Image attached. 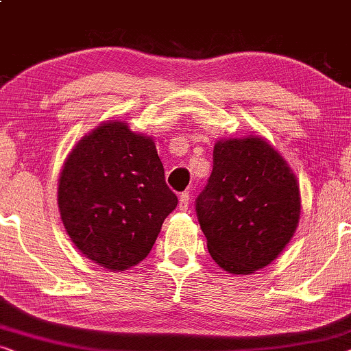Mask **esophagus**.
Masks as SVG:
<instances>
[{
	"mask_svg": "<svg viewBox=\"0 0 351 351\" xmlns=\"http://www.w3.org/2000/svg\"><path fill=\"white\" fill-rule=\"evenodd\" d=\"M189 204H191L189 192H182V194L180 195V210L187 211V210H189Z\"/></svg>",
	"mask_w": 351,
	"mask_h": 351,
	"instance_id": "34e87169",
	"label": "esophagus"
}]
</instances>
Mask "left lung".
Segmentation results:
<instances>
[{
	"label": "left lung",
	"mask_w": 351,
	"mask_h": 351,
	"mask_svg": "<svg viewBox=\"0 0 351 351\" xmlns=\"http://www.w3.org/2000/svg\"><path fill=\"white\" fill-rule=\"evenodd\" d=\"M195 210L215 263L232 275L254 274L278 258L298 229V178L263 136L223 138Z\"/></svg>",
	"instance_id": "1"
}]
</instances>
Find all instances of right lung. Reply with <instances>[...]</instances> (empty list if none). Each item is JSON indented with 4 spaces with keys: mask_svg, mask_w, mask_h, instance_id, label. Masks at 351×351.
I'll use <instances>...</instances> for the list:
<instances>
[{
    "mask_svg": "<svg viewBox=\"0 0 351 351\" xmlns=\"http://www.w3.org/2000/svg\"><path fill=\"white\" fill-rule=\"evenodd\" d=\"M66 234L92 263L124 272L149 254L178 199L152 136L108 121L68 154L58 180Z\"/></svg>",
    "mask_w": 351,
    "mask_h": 351,
    "instance_id": "1",
    "label": "right lung"
}]
</instances>
